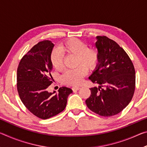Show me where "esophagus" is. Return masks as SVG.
<instances>
[{"mask_svg": "<svg viewBox=\"0 0 147 147\" xmlns=\"http://www.w3.org/2000/svg\"><path fill=\"white\" fill-rule=\"evenodd\" d=\"M72 89H73V91H76V90H78V89H80V87H78V86H74L72 88Z\"/></svg>", "mask_w": 147, "mask_h": 147, "instance_id": "obj_1", "label": "esophagus"}]
</instances>
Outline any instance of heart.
I'll list each match as a JSON object with an SVG mask.
<instances>
[{"mask_svg":"<svg viewBox=\"0 0 147 147\" xmlns=\"http://www.w3.org/2000/svg\"><path fill=\"white\" fill-rule=\"evenodd\" d=\"M63 54L76 56L77 65H82L76 69L66 71L62 75V82L69 85L80 84L88 72L86 67L89 69H93L99 60V54L95 49L88 48L85 42L76 38L69 39L61 44L59 50L57 49L53 52L51 62L53 67L57 71H61L63 67Z\"/></svg>","mask_w":147,"mask_h":147,"instance_id":"obj_1","label":"heart"}]
</instances>
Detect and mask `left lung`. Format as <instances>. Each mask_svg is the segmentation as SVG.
<instances>
[{
  "label": "left lung",
  "mask_w": 147,
  "mask_h": 147,
  "mask_svg": "<svg viewBox=\"0 0 147 147\" xmlns=\"http://www.w3.org/2000/svg\"><path fill=\"white\" fill-rule=\"evenodd\" d=\"M98 63L89 79L98 88H90L86 100L88 108L98 115L111 117L120 113L133 97L136 72L124 50L106 36H96Z\"/></svg>",
  "instance_id": "1"
}]
</instances>
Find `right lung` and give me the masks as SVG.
I'll return each mask as SVG.
<instances>
[{"instance_id": "add662e5", "label": "right lung", "mask_w": 147, "mask_h": 147, "mask_svg": "<svg viewBox=\"0 0 147 147\" xmlns=\"http://www.w3.org/2000/svg\"><path fill=\"white\" fill-rule=\"evenodd\" d=\"M54 45L52 41L39 42L19 62L17 73V88L19 97L26 108L38 117L47 119L64 110L68 96L73 91L61 87L55 94L47 91L53 83L51 62Z\"/></svg>"}]
</instances>
